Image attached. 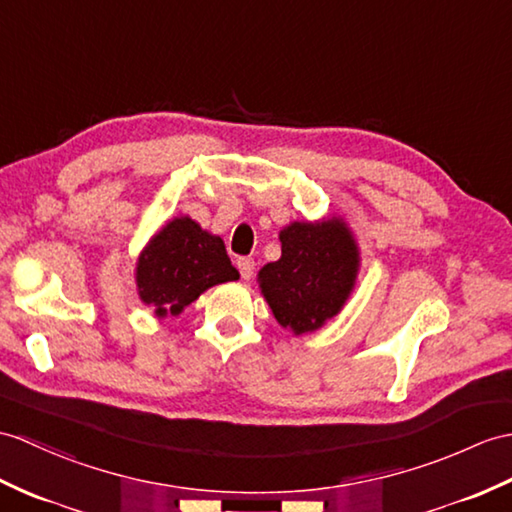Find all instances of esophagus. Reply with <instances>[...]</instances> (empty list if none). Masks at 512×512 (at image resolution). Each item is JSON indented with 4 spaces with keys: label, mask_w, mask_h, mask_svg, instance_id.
Returning a JSON list of instances; mask_svg holds the SVG:
<instances>
[{
    "label": "esophagus",
    "mask_w": 512,
    "mask_h": 512,
    "mask_svg": "<svg viewBox=\"0 0 512 512\" xmlns=\"http://www.w3.org/2000/svg\"><path fill=\"white\" fill-rule=\"evenodd\" d=\"M237 268H240V275L242 279H251L253 272H255V261L251 257H240L237 259Z\"/></svg>",
    "instance_id": "1"
}]
</instances>
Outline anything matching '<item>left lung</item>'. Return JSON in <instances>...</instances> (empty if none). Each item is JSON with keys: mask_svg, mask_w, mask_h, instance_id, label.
Here are the masks:
<instances>
[{"mask_svg": "<svg viewBox=\"0 0 512 512\" xmlns=\"http://www.w3.org/2000/svg\"><path fill=\"white\" fill-rule=\"evenodd\" d=\"M281 259L259 270V288L281 327L296 336L334 318L355 285L360 253L340 218L292 222L279 235Z\"/></svg>", "mask_w": 512, "mask_h": 512, "instance_id": "obj_1", "label": "left lung"}]
</instances>
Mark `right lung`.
I'll return each mask as SVG.
<instances>
[{"mask_svg":"<svg viewBox=\"0 0 512 512\" xmlns=\"http://www.w3.org/2000/svg\"><path fill=\"white\" fill-rule=\"evenodd\" d=\"M240 279L218 235L192 218H174L137 261V290L154 314L178 316L211 285Z\"/></svg>","mask_w":512,"mask_h":512,"instance_id":"add662e5","label":"right lung"}]
</instances>
